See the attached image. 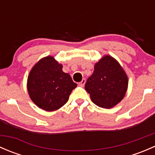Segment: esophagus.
<instances>
[{"mask_svg":"<svg viewBox=\"0 0 155 155\" xmlns=\"http://www.w3.org/2000/svg\"><path fill=\"white\" fill-rule=\"evenodd\" d=\"M85 79H82V81H81L80 82H79V86H81V87H83L84 85H85Z\"/></svg>","mask_w":155,"mask_h":155,"instance_id":"1","label":"esophagus"}]
</instances>
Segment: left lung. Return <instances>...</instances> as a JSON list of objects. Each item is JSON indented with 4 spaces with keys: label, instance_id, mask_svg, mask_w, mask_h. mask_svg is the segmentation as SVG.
Returning <instances> with one entry per match:
<instances>
[{
    "label": "left lung",
    "instance_id": "left-lung-1",
    "mask_svg": "<svg viewBox=\"0 0 155 155\" xmlns=\"http://www.w3.org/2000/svg\"><path fill=\"white\" fill-rule=\"evenodd\" d=\"M127 85V77L123 68L115 59L107 55L95 64L85 88L94 104L109 109L124 98Z\"/></svg>",
    "mask_w": 155,
    "mask_h": 155
}]
</instances>
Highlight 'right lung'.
Here are the masks:
<instances>
[{
	"instance_id": "add662e5",
	"label": "right lung",
	"mask_w": 155,
	"mask_h": 155,
	"mask_svg": "<svg viewBox=\"0 0 155 155\" xmlns=\"http://www.w3.org/2000/svg\"><path fill=\"white\" fill-rule=\"evenodd\" d=\"M76 86L70 75L62 71V65L51 56L39 61L28 78L30 97L37 107L46 111L63 107Z\"/></svg>"
}]
</instances>
